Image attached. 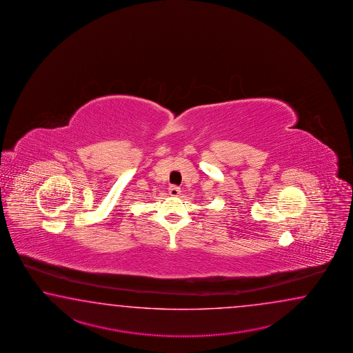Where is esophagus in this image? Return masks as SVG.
<instances>
[{
  "mask_svg": "<svg viewBox=\"0 0 353 353\" xmlns=\"http://www.w3.org/2000/svg\"><path fill=\"white\" fill-rule=\"evenodd\" d=\"M169 194L173 195V196H176V195H179L180 188L176 187V185H170V187H169Z\"/></svg>",
  "mask_w": 353,
  "mask_h": 353,
  "instance_id": "1",
  "label": "esophagus"
}]
</instances>
